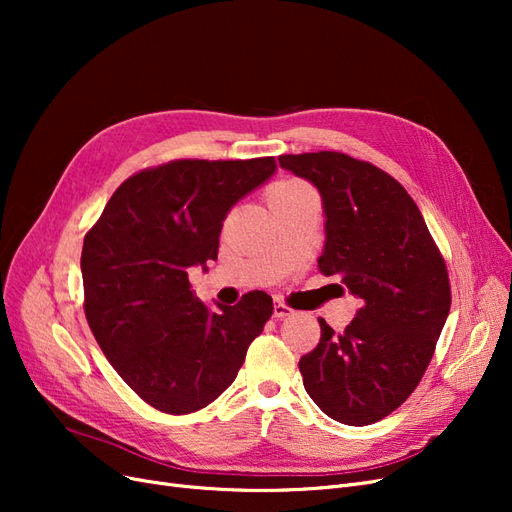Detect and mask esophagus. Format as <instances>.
Instances as JSON below:
<instances>
[{
	"label": "esophagus",
	"mask_w": 512,
	"mask_h": 512,
	"mask_svg": "<svg viewBox=\"0 0 512 512\" xmlns=\"http://www.w3.org/2000/svg\"><path fill=\"white\" fill-rule=\"evenodd\" d=\"M292 314V307H288L286 303H282V301H275V305H273V316L277 318V320H282V318H286V316H290Z\"/></svg>",
	"instance_id": "obj_1"
}]
</instances>
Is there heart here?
Here are the masks:
<instances>
[{"instance_id": "b5f03b06", "label": "heart", "mask_w": 512, "mask_h": 512, "mask_svg": "<svg viewBox=\"0 0 512 512\" xmlns=\"http://www.w3.org/2000/svg\"><path fill=\"white\" fill-rule=\"evenodd\" d=\"M301 194H312V188L305 181H299V179H282L273 183L269 192H267V200L269 205L273 203H280V200H286V198H294V196H301Z\"/></svg>"}]
</instances>
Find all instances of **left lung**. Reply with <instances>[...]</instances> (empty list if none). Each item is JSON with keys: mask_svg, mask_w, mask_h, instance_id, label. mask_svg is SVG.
<instances>
[{"mask_svg": "<svg viewBox=\"0 0 512 512\" xmlns=\"http://www.w3.org/2000/svg\"><path fill=\"white\" fill-rule=\"evenodd\" d=\"M277 160L320 190V273L339 275L363 301L342 333L318 318L320 342L299 361L305 391L333 421L378 423L412 395L436 352L451 309L444 256L412 196L382 168L339 151Z\"/></svg>", "mask_w": 512, "mask_h": 512, "instance_id": "1", "label": "left lung"}]
</instances>
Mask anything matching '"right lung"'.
Wrapping results in <instances>:
<instances>
[{
  "mask_svg": "<svg viewBox=\"0 0 512 512\" xmlns=\"http://www.w3.org/2000/svg\"><path fill=\"white\" fill-rule=\"evenodd\" d=\"M275 158L173 160L138 170L87 230L85 318L104 356L151 408L192 414L237 378L273 314L267 292L200 301L188 269L218 258L230 207L275 173Z\"/></svg>",
  "mask_w": 512,
  "mask_h": 512,
  "instance_id": "add662e5",
  "label": "right lung"
}]
</instances>
